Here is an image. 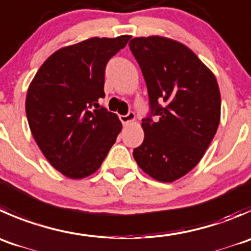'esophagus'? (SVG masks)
Here are the masks:
<instances>
[{"label":"esophagus","instance_id":"obj_1","mask_svg":"<svg viewBox=\"0 0 251 251\" xmlns=\"http://www.w3.org/2000/svg\"><path fill=\"white\" fill-rule=\"evenodd\" d=\"M120 120L124 125H127V124L133 123V121L136 120L135 113H132V111H131V113H128L127 115H120Z\"/></svg>","mask_w":251,"mask_h":251}]
</instances>
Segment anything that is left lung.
<instances>
[{"label":"left lung","mask_w":251,"mask_h":251,"mask_svg":"<svg viewBox=\"0 0 251 251\" xmlns=\"http://www.w3.org/2000/svg\"><path fill=\"white\" fill-rule=\"evenodd\" d=\"M141 67L152 114L143 119L145 140L133 150L138 167L153 179L173 182L205 154L221 120V93L213 72L184 44L165 36L128 43Z\"/></svg>","instance_id":"left-lung-1"}]
</instances>
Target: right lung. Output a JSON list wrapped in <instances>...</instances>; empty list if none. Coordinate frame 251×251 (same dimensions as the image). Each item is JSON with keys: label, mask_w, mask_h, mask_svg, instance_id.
<instances>
[{"label": "right lung", "mask_w": 251, "mask_h": 251, "mask_svg": "<svg viewBox=\"0 0 251 251\" xmlns=\"http://www.w3.org/2000/svg\"><path fill=\"white\" fill-rule=\"evenodd\" d=\"M130 35L86 39L49 56L29 84L25 111L31 135L56 170L83 179L100 168L123 128L98 99L106 62Z\"/></svg>", "instance_id": "right-lung-1"}]
</instances>
